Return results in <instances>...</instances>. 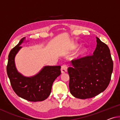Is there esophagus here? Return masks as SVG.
Instances as JSON below:
<instances>
[{
    "label": "esophagus",
    "instance_id": "1",
    "mask_svg": "<svg viewBox=\"0 0 120 120\" xmlns=\"http://www.w3.org/2000/svg\"><path fill=\"white\" fill-rule=\"evenodd\" d=\"M67 72V66L66 65H63L61 67V72L62 73H65Z\"/></svg>",
    "mask_w": 120,
    "mask_h": 120
}]
</instances>
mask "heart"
<instances>
[{
    "instance_id": "b5f03b06",
    "label": "heart",
    "mask_w": 120,
    "mask_h": 120,
    "mask_svg": "<svg viewBox=\"0 0 120 120\" xmlns=\"http://www.w3.org/2000/svg\"><path fill=\"white\" fill-rule=\"evenodd\" d=\"M80 46L81 45L78 43L75 44V45H73L72 47V49L73 50H78L80 48ZM87 48H82L80 50V51H79L78 54L76 55V56H75V59H76V60H80V59L83 58L85 56V55L87 54Z\"/></svg>"
}]
</instances>
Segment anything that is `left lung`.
<instances>
[{
  "label": "left lung",
  "instance_id": "obj_1",
  "mask_svg": "<svg viewBox=\"0 0 120 120\" xmlns=\"http://www.w3.org/2000/svg\"><path fill=\"white\" fill-rule=\"evenodd\" d=\"M93 55L71 61L72 67L68 72L70 77L69 88L77 98H91L104 92L111 79L113 70L110 50L98 38Z\"/></svg>",
  "mask_w": 120,
  "mask_h": 120
}]
</instances>
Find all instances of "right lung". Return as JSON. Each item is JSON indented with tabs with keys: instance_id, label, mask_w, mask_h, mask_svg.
<instances>
[{
	"instance_id": "1",
	"label": "right lung",
	"mask_w": 120,
	"mask_h": 120,
	"mask_svg": "<svg viewBox=\"0 0 120 120\" xmlns=\"http://www.w3.org/2000/svg\"><path fill=\"white\" fill-rule=\"evenodd\" d=\"M26 38L11 50L8 55L7 73L12 87L18 96L29 101H42L51 93L54 80L60 75V66H45L36 75L26 77L16 69L15 63L16 55L22 48L20 46Z\"/></svg>"
}]
</instances>
